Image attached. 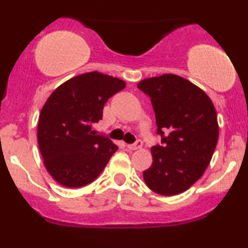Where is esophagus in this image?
Segmentation results:
<instances>
[{"label": "esophagus", "mask_w": 248, "mask_h": 248, "mask_svg": "<svg viewBox=\"0 0 248 248\" xmlns=\"http://www.w3.org/2000/svg\"><path fill=\"white\" fill-rule=\"evenodd\" d=\"M142 147V141H136L135 143L134 144H127V148L129 150H138V149H140V148Z\"/></svg>", "instance_id": "34e87169"}]
</instances>
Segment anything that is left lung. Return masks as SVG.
Listing matches in <instances>:
<instances>
[{"mask_svg":"<svg viewBox=\"0 0 248 248\" xmlns=\"http://www.w3.org/2000/svg\"><path fill=\"white\" fill-rule=\"evenodd\" d=\"M138 87L152 99L162 144L150 149L153 163L143 171L154 192L175 196L203 176L218 142L216 108L202 88L167 73L141 80Z\"/></svg>","mask_w":248,"mask_h":248,"instance_id":"left-lung-1","label":"left lung"}]
</instances>
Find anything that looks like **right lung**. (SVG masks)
Here are the masks:
<instances>
[{
	"instance_id": "1",
	"label": "right lung",
	"mask_w": 248,
	"mask_h": 248,
	"mask_svg": "<svg viewBox=\"0 0 248 248\" xmlns=\"http://www.w3.org/2000/svg\"><path fill=\"white\" fill-rule=\"evenodd\" d=\"M126 87L115 77L93 71L73 77L51 93L42 107L37 141L45 169L58 184L92 183L118 150L109 139L94 135L104 105Z\"/></svg>"
}]
</instances>
